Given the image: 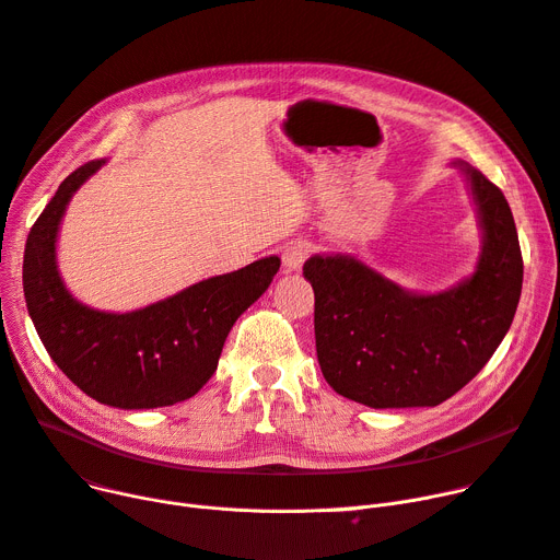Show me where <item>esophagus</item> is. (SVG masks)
<instances>
[{
	"label": "esophagus",
	"instance_id": "esophagus-1",
	"mask_svg": "<svg viewBox=\"0 0 560 560\" xmlns=\"http://www.w3.org/2000/svg\"><path fill=\"white\" fill-rule=\"evenodd\" d=\"M308 254H311V243H306V241H292L290 245H285V249H283V268H285V272L302 270Z\"/></svg>",
	"mask_w": 560,
	"mask_h": 560
}]
</instances>
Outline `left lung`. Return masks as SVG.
I'll list each match as a JSON object with an SVG mask.
<instances>
[{
  "mask_svg": "<svg viewBox=\"0 0 560 560\" xmlns=\"http://www.w3.org/2000/svg\"><path fill=\"white\" fill-rule=\"evenodd\" d=\"M481 230L475 272L457 285L405 290L351 254H315L304 277L315 292V347L326 383L366 407H434L491 360L523 292L513 213L493 182L464 160Z\"/></svg>",
  "mask_w": 560,
  "mask_h": 560,
  "instance_id": "1",
  "label": "left lung"
}]
</instances>
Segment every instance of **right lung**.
Returning a JSON list of instances; mask_svg holds the SVG:
<instances>
[{"instance_id":"right-lung-1","label":"right lung","mask_w":560,"mask_h":560,"mask_svg":"<svg viewBox=\"0 0 560 560\" xmlns=\"http://www.w3.org/2000/svg\"><path fill=\"white\" fill-rule=\"evenodd\" d=\"M103 164L88 162L65 177L31 228L22 268L26 308L51 360L90 398L119 409L175 405L213 376L232 326L268 290L281 258H258L130 313L85 306L62 283L56 241L71 196Z\"/></svg>"}]
</instances>
